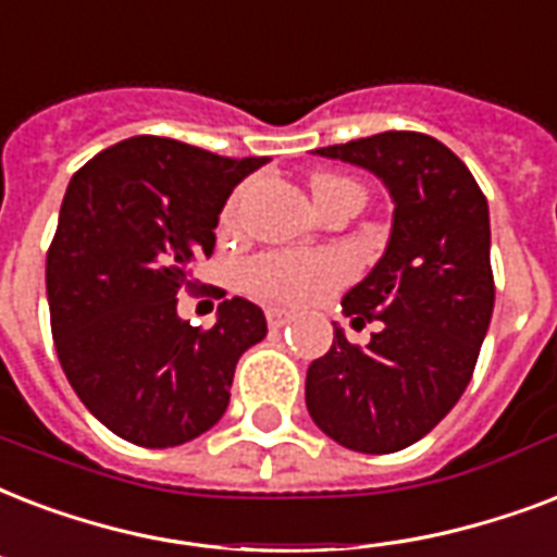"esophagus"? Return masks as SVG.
<instances>
[{
    "instance_id": "1",
    "label": "esophagus",
    "mask_w": 557,
    "mask_h": 557,
    "mask_svg": "<svg viewBox=\"0 0 557 557\" xmlns=\"http://www.w3.org/2000/svg\"><path fill=\"white\" fill-rule=\"evenodd\" d=\"M293 319L290 310H282V308H267V322H270V327H284L287 322Z\"/></svg>"
}]
</instances>
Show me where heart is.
Returning a JSON list of instances; mask_svg holds the SVG:
<instances>
[{"label":"heart","mask_w":557,"mask_h":557,"mask_svg":"<svg viewBox=\"0 0 557 557\" xmlns=\"http://www.w3.org/2000/svg\"><path fill=\"white\" fill-rule=\"evenodd\" d=\"M331 183H343L334 176H317L313 191ZM238 197L230 202L226 220L235 218ZM348 275V264L331 252H273L256 258L244 270V290L261 301H313L331 293Z\"/></svg>","instance_id":"obj_1"}]
</instances>
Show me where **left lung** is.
Instances as JSON below:
<instances>
[{
	"mask_svg": "<svg viewBox=\"0 0 557 557\" xmlns=\"http://www.w3.org/2000/svg\"><path fill=\"white\" fill-rule=\"evenodd\" d=\"M374 174L392 197L389 240L343 296L351 325L377 319L369 346L334 343L313 360L305 404L313 424L357 454H395L424 438L471 383L494 310L488 200L454 150L389 131L317 148Z\"/></svg>",
	"mask_w": 557,
	"mask_h": 557,
	"instance_id": "obj_1",
	"label": "left lung"
}]
</instances>
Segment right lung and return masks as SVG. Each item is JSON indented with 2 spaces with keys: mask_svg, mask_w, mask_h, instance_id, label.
Returning <instances> with one entry per match:
<instances>
[{
  "mask_svg": "<svg viewBox=\"0 0 557 557\" xmlns=\"http://www.w3.org/2000/svg\"><path fill=\"white\" fill-rule=\"evenodd\" d=\"M267 162L133 136L69 180L46 256L51 334L77 398L127 442L176 447L211 430L240 355L267 337L264 310L240 296L209 331L176 313L230 194Z\"/></svg>",
  "mask_w": 557,
  "mask_h": 557,
  "instance_id": "right-lung-1",
  "label": "right lung"
}]
</instances>
